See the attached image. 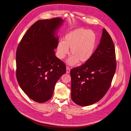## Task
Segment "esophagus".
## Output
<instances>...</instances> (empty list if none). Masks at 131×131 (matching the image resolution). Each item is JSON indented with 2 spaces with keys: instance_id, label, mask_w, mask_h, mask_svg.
Returning <instances> with one entry per match:
<instances>
[{
  "instance_id": "1",
  "label": "esophagus",
  "mask_w": 131,
  "mask_h": 131,
  "mask_svg": "<svg viewBox=\"0 0 131 131\" xmlns=\"http://www.w3.org/2000/svg\"><path fill=\"white\" fill-rule=\"evenodd\" d=\"M70 69L69 67L67 66L66 67V73H70Z\"/></svg>"
}]
</instances>
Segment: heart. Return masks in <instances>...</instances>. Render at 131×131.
Returning a JSON list of instances; mask_svg holds the SVG:
<instances>
[{"mask_svg": "<svg viewBox=\"0 0 131 131\" xmlns=\"http://www.w3.org/2000/svg\"><path fill=\"white\" fill-rule=\"evenodd\" d=\"M96 44V36L92 30L79 28L67 34L63 41L59 42L57 49L58 57L62 59L68 53L72 56L68 61L70 65L79 62L84 63L92 56Z\"/></svg>", "mask_w": 131, "mask_h": 131, "instance_id": "b5f03b06", "label": "heart"}]
</instances>
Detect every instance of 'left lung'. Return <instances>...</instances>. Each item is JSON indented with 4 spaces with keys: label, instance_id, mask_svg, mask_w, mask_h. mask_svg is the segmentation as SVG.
Masks as SVG:
<instances>
[{
    "label": "left lung",
    "instance_id": "8db88e82",
    "mask_svg": "<svg viewBox=\"0 0 131 131\" xmlns=\"http://www.w3.org/2000/svg\"><path fill=\"white\" fill-rule=\"evenodd\" d=\"M116 66L113 41L104 28L100 43L90 60L71 69L72 100L81 106L100 101L110 87Z\"/></svg>",
    "mask_w": 131,
    "mask_h": 131
}]
</instances>
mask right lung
<instances>
[{
    "mask_svg": "<svg viewBox=\"0 0 131 131\" xmlns=\"http://www.w3.org/2000/svg\"><path fill=\"white\" fill-rule=\"evenodd\" d=\"M60 17L34 23L20 41L16 53V76L20 88L33 101L44 103L53 95L56 83L66 72L65 63L55 55V32Z\"/></svg>",
    "mask_w": 131,
    "mask_h": 131,
    "instance_id": "add662e5",
    "label": "right lung"
}]
</instances>
